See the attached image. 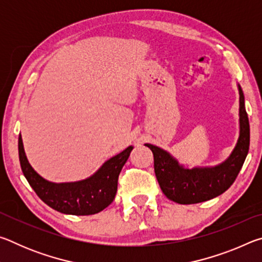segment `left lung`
I'll return each mask as SVG.
<instances>
[{
    "label": "left lung",
    "instance_id": "8db88e82",
    "mask_svg": "<svg viewBox=\"0 0 262 262\" xmlns=\"http://www.w3.org/2000/svg\"><path fill=\"white\" fill-rule=\"evenodd\" d=\"M239 137L230 156L215 166L188 168L170 152L156 145H144L154 154L155 173L167 199L180 205H192L211 200L224 193L236 180L250 148V123L245 98L239 84Z\"/></svg>",
    "mask_w": 262,
    "mask_h": 262
}]
</instances>
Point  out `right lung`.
Returning <instances> with one entry per match:
<instances>
[{
  "label": "right lung",
  "mask_w": 262,
  "mask_h": 262,
  "mask_svg": "<svg viewBox=\"0 0 262 262\" xmlns=\"http://www.w3.org/2000/svg\"><path fill=\"white\" fill-rule=\"evenodd\" d=\"M133 145L106 161L86 179L72 183H52L34 171L28 161L21 135L18 154L21 171L31 187L41 200L56 211L68 215H94L113 202L118 189V178L133 150Z\"/></svg>",
  "instance_id": "1"
}]
</instances>
